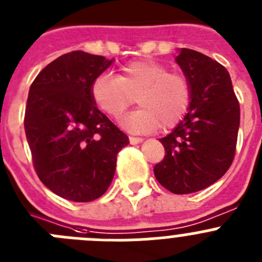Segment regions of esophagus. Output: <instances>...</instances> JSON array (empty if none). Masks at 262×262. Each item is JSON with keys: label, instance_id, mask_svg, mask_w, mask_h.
Returning a JSON list of instances; mask_svg holds the SVG:
<instances>
[{"label": "esophagus", "instance_id": "1", "mask_svg": "<svg viewBox=\"0 0 262 262\" xmlns=\"http://www.w3.org/2000/svg\"><path fill=\"white\" fill-rule=\"evenodd\" d=\"M128 139H129V143H131V144H139V143L143 142L142 138H135V136H129Z\"/></svg>", "mask_w": 262, "mask_h": 262}]
</instances>
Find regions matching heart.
Instances as JSON below:
<instances>
[{"label":"heart","instance_id":"b5f03b06","mask_svg":"<svg viewBox=\"0 0 262 262\" xmlns=\"http://www.w3.org/2000/svg\"><path fill=\"white\" fill-rule=\"evenodd\" d=\"M94 103L107 117L118 119L136 97L140 108L123 118L131 133H155L163 124L172 128L181 122L191 101L190 81L184 73L169 72L156 60H138L120 69L117 77L102 75L90 88Z\"/></svg>","mask_w":262,"mask_h":262}]
</instances>
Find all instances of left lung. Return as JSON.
<instances>
[{
	"mask_svg": "<svg viewBox=\"0 0 262 262\" xmlns=\"http://www.w3.org/2000/svg\"><path fill=\"white\" fill-rule=\"evenodd\" d=\"M176 61L190 81L191 101L184 119L160 139L165 156L154 172L169 191L190 194L216 182L232 164L240 106L222 64L187 48Z\"/></svg>",
	"mask_w": 262,
	"mask_h": 262,
	"instance_id": "left-lung-1",
	"label": "left lung"
}]
</instances>
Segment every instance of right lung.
<instances>
[{
    "label": "right lung",
    "instance_id": "add662e5",
    "mask_svg": "<svg viewBox=\"0 0 262 262\" xmlns=\"http://www.w3.org/2000/svg\"><path fill=\"white\" fill-rule=\"evenodd\" d=\"M113 61L73 51L41 69L30 86L25 131L35 172L51 191L73 202L107 190L118 152L129 143L90 94Z\"/></svg>",
    "mask_w": 262,
    "mask_h": 262
}]
</instances>
